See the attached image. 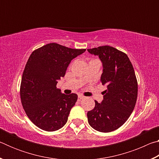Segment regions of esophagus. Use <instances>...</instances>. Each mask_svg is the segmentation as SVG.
Masks as SVG:
<instances>
[{
  "mask_svg": "<svg viewBox=\"0 0 159 159\" xmlns=\"http://www.w3.org/2000/svg\"><path fill=\"white\" fill-rule=\"evenodd\" d=\"M83 98H84V97L82 96V95H79L78 96V101H80L81 99H83Z\"/></svg>",
  "mask_w": 159,
  "mask_h": 159,
  "instance_id": "1",
  "label": "esophagus"
}]
</instances>
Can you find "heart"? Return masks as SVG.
Returning <instances> with one entry per match:
<instances>
[{
	"label": "heart",
	"mask_w": 159,
	"mask_h": 159,
	"mask_svg": "<svg viewBox=\"0 0 159 159\" xmlns=\"http://www.w3.org/2000/svg\"><path fill=\"white\" fill-rule=\"evenodd\" d=\"M94 60H92L91 61H94Z\"/></svg>",
	"instance_id": "1"
}]
</instances>
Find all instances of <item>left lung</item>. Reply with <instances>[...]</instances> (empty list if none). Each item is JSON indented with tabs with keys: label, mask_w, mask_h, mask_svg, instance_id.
Returning a JSON list of instances; mask_svg holds the SVG:
<instances>
[{
	"label": "left lung",
	"mask_w": 159,
	"mask_h": 159,
	"mask_svg": "<svg viewBox=\"0 0 159 159\" xmlns=\"http://www.w3.org/2000/svg\"><path fill=\"white\" fill-rule=\"evenodd\" d=\"M98 55L103 65L100 81L107 89L101 103L95 100L94 109L88 112L90 125L102 133L116 130L128 119L138 98V81L128 55L109 45L88 49Z\"/></svg>",
	"instance_id": "obj_1"
}]
</instances>
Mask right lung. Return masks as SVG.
Listing matches in <instances>:
<instances>
[{
  "mask_svg": "<svg viewBox=\"0 0 159 159\" xmlns=\"http://www.w3.org/2000/svg\"><path fill=\"white\" fill-rule=\"evenodd\" d=\"M85 51L52 43L31 53L21 78L20 98L26 115L37 127L52 132L66 124L78 95L61 93L57 83L71 61Z\"/></svg>",
  "mask_w": 159,
  "mask_h": 159,
  "instance_id": "1",
  "label": "right lung"
}]
</instances>
